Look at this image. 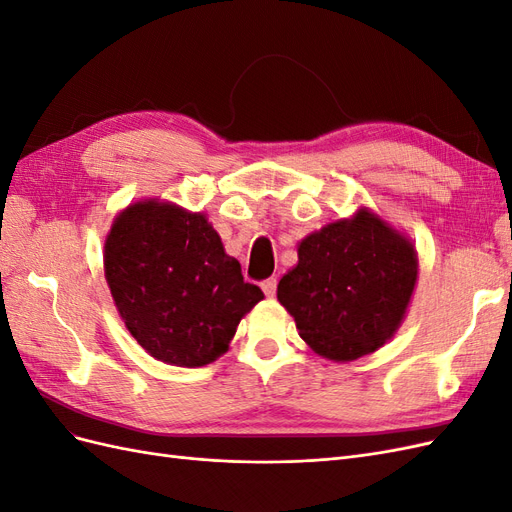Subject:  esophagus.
Here are the masks:
<instances>
[{"instance_id": "1", "label": "esophagus", "mask_w": 512, "mask_h": 512, "mask_svg": "<svg viewBox=\"0 0 512 512\" xmlns=\"http://www.w3.org/2000/svg\"><path fill=\"white\" fill-rule=\"evenodd\" d=\"M260 288H262V292L267 294V297H275L277 280H275V277H269V280H262V282H260Z\"/></svg>"}]
</instances>
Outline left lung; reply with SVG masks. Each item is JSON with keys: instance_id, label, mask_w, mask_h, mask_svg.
Wrapping results in <instances>:
<instances>
[{"instance_id": "obj_1", "label": "left lung", "mask_w": 512, "mask_h": 512, "mask_svg": "<svg viewBox=\"0 0 512 512\" xmlns=\"http://www.w3.org/2000/svg\"><path fill=\"white\" fill-rule=\"evenodd\" d=\"M416 269L412 243L361 209L301 241L299 265L277 284V299L314 352L352 361L397 331Z\"/></svg>"}]
</instances>
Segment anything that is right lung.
I'll return each instance as SVG.
<instances>
[{
    "label": "right lung",
    "instance_id": "1",
    "mask_svg": "<svg viewBox=\"0 0 512 512\" xmlns=\"http://www.w3.org/2000/svg\"><path fill=\"white\" fill-rule=\"evenodd\" d=\"M104 271L128 331L158 361L203 367L226 352L241 318L265 297L243 282L205 215L136 203L104 243Z\"/></svg>",
    "mask_w": 512,
    "mask_h": 512
}]
</instances>
